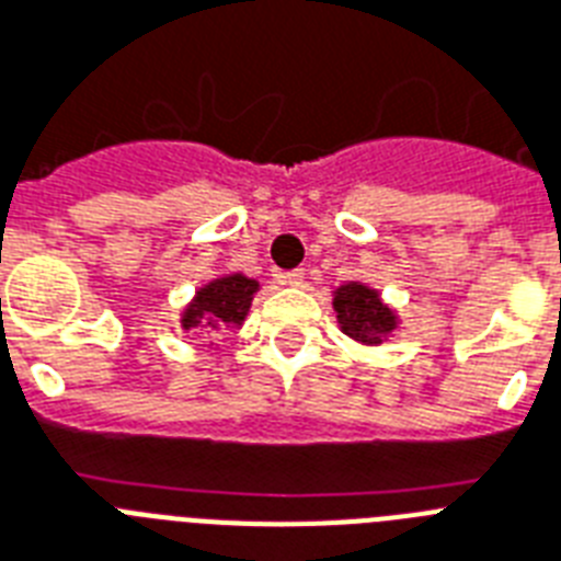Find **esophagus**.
<instances>
[{
	"instance_id": "1",
	"label": "esophagus",
	"mask_w": 561,
	"mask_h": 561,
	"mask_svg": "<svg viewBox=\"0 0 561 561\" xmlns=\"http://www.w3.org/2000/svg\"><path fill=\"white\" fill-rule=\"evenodd\" d=\"M284 284L304 286V284H307V272H304V268H293V272H286Z\"/></svg>"
}]
</instances>
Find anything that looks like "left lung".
<instances>
[{"label":"left lung","mask_w":561,"mask_h":561,"mask_svg":"<svg viewBox=\"0 0 561 561\" xmlns=\"http://www.w3.org/2000/svg\"><path fill=\"white\" fill-rule=\"evenodd\" d=\"M333 309L342 333L367 347L382 344V339H388L400 327V316L388 304H382V295L376 293L374 286L358 284V280H347L335 289Z\"/></svg>","instance_id":"8db88e82"}]
</instances>
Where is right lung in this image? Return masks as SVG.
Returning <instances> with one entry per match:
<instances>
[{"label":"right lung","mask_w":561,"mask_h":561,"mask_svg":"<svg viewBox=\"0 0 561 561\" xmlns=\"http://www.w3.org/2000/svg\"><path fill=\"white\" fill-rule=\"evenodd\" d=\"M257 289V280L245 277L243 272L210 277L182 309V318H179L182 330H203L208 335L222 333V330H240Z\"/></svg>","instance_id":"add662e5"}]
</instances>
